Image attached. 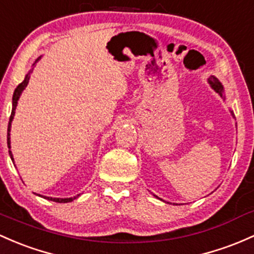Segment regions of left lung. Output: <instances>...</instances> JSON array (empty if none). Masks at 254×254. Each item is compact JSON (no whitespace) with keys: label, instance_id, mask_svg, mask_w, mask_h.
Wrapping results in <instances>:
<instances>
[{"label":"left lung","instance_id":"left-lung-1","mask_svg":"<svg viewBox=\"0 0 254 254\" xmlns=\"http://www.w3.org/2000/svg\"><path fill=\"white\" fill-rule=\"evenodd\" d=\"M208 83L211 84L212 88H213L214 91L220 95V97L225 98L224 95H223V93H224V88H223V84L219 82V80H218L217 77H214V76H211V77L208 78ZM231 114H233V111H231ZM156 197H157V196H156ZM160 200H161V198H160Z\"/></svg>","mask_w":254,"mask_h":254}]
</instances>
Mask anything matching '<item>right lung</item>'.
Instances as JSON below:
<instances>
[{"label": "right lung", "mask_w": 254, "mask_h": 254, "mask_svg": "<svg viewBox=\"0 0 254 254\" xmlns=\"http://www.w3.org/2000/svg\"><path fill=\"white\" fill-rule=\"evenodd\" d=\"M40 59V58H39ZM37 59V61H39ZM36 61V62H37ZM36 62L34 63V65L36 64ZM30 72L29 71L28 75L25 76V78H24V81L21 83L18 84V87L15 88L14 93H13V102H12V114H10V117H9V122H8V129H7V145H8V149H10V127H12V121H13V117H14V114H15V108H17L18 105V100L19 98H20L21 93H23V91L25 89V87L28 86L29 83V80H30ZM9 156L10 159H12L13 163H14V159H13V155H12V151L9 150ZM41 196V195H40ZM78 196V195H77ZM77 196H73V197H66V198H59V197H47V196H45V198H47V200H51V201H54V202H59V203H66V202H71L72 200H75Z\"/></svg>", "instance_id": "obj_1"}]
</instances>
